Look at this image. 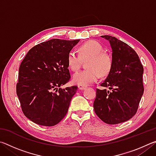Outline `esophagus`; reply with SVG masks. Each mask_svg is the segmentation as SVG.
<instances>
[{"instance_id": "34e87169", "label": "esophagus", "mask_w": 156, "mask_h": 156, "mask_svg": "<svg viewBox=\"0 0 156 156\" xmlns=\"http://www.w3.org/2000/svg\"><path fill=\"white\" fill-rule=\"evenodd\" d=\"M87 88L86 86H83V85H78V89L80 90H84Z\"/></svg>"}]
</instances>
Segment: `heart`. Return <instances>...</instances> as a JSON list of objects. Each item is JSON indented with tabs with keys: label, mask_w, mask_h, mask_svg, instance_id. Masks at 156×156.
<instances>
[{
	"label": "heart",
	"mask_w": 156,
	"mask_h": 156,
	"mask_svg": "<svg viewBox=\"0 0 156 156\" xmlns=\"http://www.w3.org/2000/svg\"><path fill=\"white\" fill-rule=\"evenodd\" d=\"M89 58L86 64L87 69L76 73L73 76V82L78 85L86 86L96 82L99 78L107 76L113 65L112 58L103 51V47L98 42L89 41L82 44L79 48V54L71 50L67 56V64L73 72L80 69L82 60Z\"/></svg>",
	"instance_id": "1"
}]
</instances>
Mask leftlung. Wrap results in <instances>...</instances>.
<instances>
[{"instance_id": "left-lung-1", "label": "left lung", "mask_w": 156, "mask_h": 156, "mask_svg": "<svg viewBox=\"0 0 156 156\" xmlns=\"http://www.w3.org/2000/svg\"><path fill=\"white\" fill-rule=\"evenodd\" d=\"M113 65L100 85L112 89H96L94 109L100 120L109 125L125 122L136 114L144 92L143 66L137 53L124 42L111 36Z\"/></svg>"}]
</instances>
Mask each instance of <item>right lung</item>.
<instances>
[{
    "label": "right lung",
    "instance_id": "add662e5",
    "mask_svg": "<svg viewBox=\"0 0 156 156\" xmlns=\"http://www.w3.org/2000/svg\"><path fill=\"white\" fill-rule=\"evenodd\" d=\"M79 41L43 42L33 47L21 62L16 94L23 113L34 123L54 126L67 114L78 87L60 86L70 80L67 56Z\"/></svg>",
    "mask_w": 156,
    "mask_h": 156
}]
</instances>
